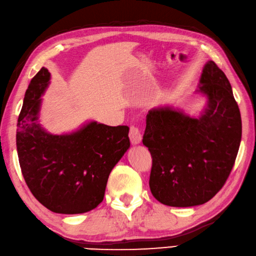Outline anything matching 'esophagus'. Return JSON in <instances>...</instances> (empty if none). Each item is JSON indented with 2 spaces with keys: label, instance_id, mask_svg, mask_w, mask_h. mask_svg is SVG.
Segmentation results:
<instances>
[{
  "label": "esophagus",
  "instance_id": "1",
  "mask_svg": "<svg viewBox=\"0 0 256 256\" xmlns=\"http://www.w3.org/2000/svg\"><path fill=\"white\" fill-rule=\"evenodd\" d=\"M129 138H130V142H132V144H138L142 142V132H140L139 128H137L136 126L130 127Z\"/></svg>",
  "mask_w": 256,
  "mask_h": 256
}]
</instances>
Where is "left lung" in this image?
<instances>
[{
	"mask_svg": "<svg viewBox=\"0 0 256 256\" xmlns=\"http://www.w3.org/2000/svg\"><path fill=\"white\" fill-rule=\"evenodd\" d=\"M198 92L208 98L199 117L160 107L146 117L142 142L148 147L151 194L162 204L200 206L226 184L236 162L242 120L232 87L213 60L203 67Z\"/></svg>",
	"mask_w": 256,
	"mask_h": 256,
	"instance_id": "8db88e82",
	"label": "left lung"
}]
</instances>
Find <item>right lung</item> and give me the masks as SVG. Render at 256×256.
Returning a JSON list of instances; mask_svg holds the SVG:
<instances>
[{"mask_svg": "<svg viewBox=\"0 0 256 256\" xmlns=\"http://www.w3.org/2000/svg\"><path fill=\"white\" fill-rule=\"evenodd\" d=\"M50 74L40 70L25 92L16 130V148L24 180L36 200L62 214H78L104 200L112 168L130 147L128 126L97 122L75 132L52 134L40 126V96Z\"/></svg>", "mask_w": 256, "mask_h": 256, "instance_id": "right-lung-1", "label": "right lung"}]
</instances>
